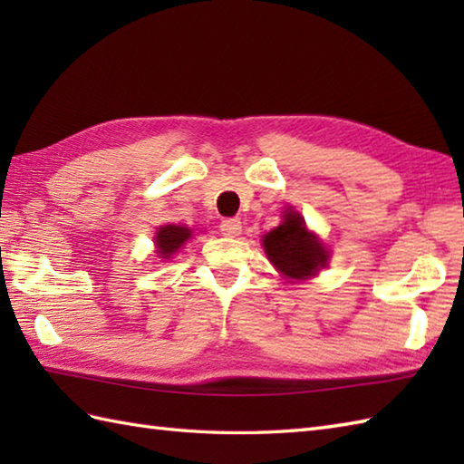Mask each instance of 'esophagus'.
<instances>
[{
    "label": "esophagus",
    "instance_id": "obj_1",
    "mask_svg": "<svg viewBox=\"0 0 464 464\" xmlns=\"http://www.w3.org/2000/svg\"><path fill=\"white\" fill-rule=\"evenodd\" d=\"M221 231L227 237H239L241 235V221L239 219H225L221 221Z\"/></svg>",
    "mask_w": 464,
    "mask_h": 464
}]
</instances>
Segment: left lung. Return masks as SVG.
I'll list each match as a JSON object with an SVG mask.
<instances>
[{
  "mask_svg": "<svg viewBox=\"0 0 464 464\" xmlns=\"http://www.w3.org/2000/svg\"><path fill=\"white\" fill-rule=\"evenodd\" d=\"M263 249L285 279H311L329 263L327 247L293 207L283 211V223L265 235Z\"/></svg>",
  "mask_w": 464,
  "mask_h": 464,
  "instance_id": "obj_1",
  "label": "left lung"
}]
</instances>
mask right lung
Segmentation results:
<instances>
[{"label": "right lung", "instance_id": "1", "mask_svg": "<svg viewBox=\"0 0 464 464\" xmlns=\"http://www.w3.org/2000/svg\"><path fill=\"white\" fill-rule=\"evenodd\" d=\"M191 237V229L189 227L183 225H163L157 229L155 235V247H157V255L161 259H171L173 255L179 251L185 241Z\"/></svg>", "mask_w": 464, "mask_h": 464}]
</instances>
